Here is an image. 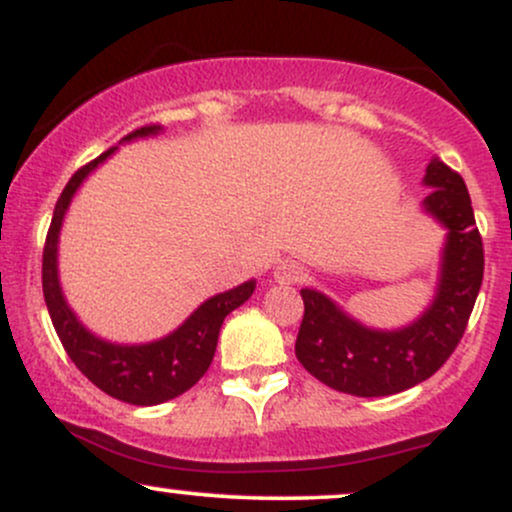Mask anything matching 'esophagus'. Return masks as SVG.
Segmentation results:
<instances>
[{"label": "esophagus", "instance_id": "34e87169", "mask_svg": "<svg viewBox=\"0 0 512 512\" xmlns=\"http://www.w3.org/2000/svg\"><path fill=\"white\" fill-rule=\"evenodd\" d=\"M305 276H308L305 274V269L293 260H284L274 267V279L279 281V284H298V281H303Z\"/></svg>", "mask_w": 512, "mask_h": 512}]
</instances>
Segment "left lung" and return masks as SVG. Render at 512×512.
<instances>
[{
  "label": "left lung",
  "mask_w": 512,
  "mask_h": 512,
  "mask_svg": "<svg viewBox=\"0 0 512 512\" xmlns=\"http://www.w3.org/2000/svg\"><path fill=\"white\" fill-rule=\"evenodd\" d=\"M424 182L428 214L448 228L438 293L431 308L395 332L368 330L334 305L325 293L301 289L303 322L296 358L332 390L356 397H385L424 383L452 356L467 330L484 279V243L474 221L462 175L431 158Z\"/></svg>",
  "instance_id": "1"
}]
</instances>
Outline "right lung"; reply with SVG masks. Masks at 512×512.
I'll return each instance as SVG.
<instances>
[{"label":"right lung","instance_id":"obj_1","mask_svg":"<svg viewBox=\"0 0 512 512\" xmlns=\"http://www.w3.org/2000/svg\"><path fill=\"white\" fill-rule=\"evenodd\" d=\"M158 129H161L158 125L139 127L129 132L125 139L129 142V139L156 134ZM113 151L115 146L98 156L96 161L76 170L72 180L62 190L60 199H57L43 250V293L57 337H60L64 351L72 358L74 366L105 395L137 404V407H151V404L168 402V399L187 392L207 373L211 358H214L216 342H219L223 317L248 301L252 291H255V281H245L236 289L209 298L207 303L199 305L195 313L182 322L178 330L158 339V342L120 346L93 337L76 320L69 305L64 303L60 279H57V236H60L64 211L72 202L74 192L79 190L86 175Z\"/></svg>","mask_w":512,"mask_h":512}]
</instances>
